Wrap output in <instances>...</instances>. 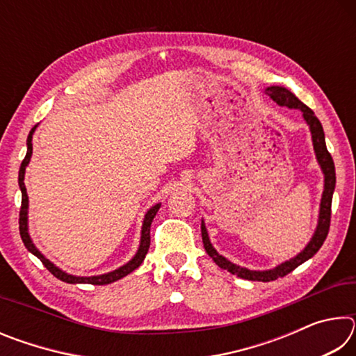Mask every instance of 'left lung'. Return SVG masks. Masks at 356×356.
<instances>
[{
    "mask_svg": "<svg viewBox=\"0 0 356 356\" xmlns=\"http://www.w3.org/2000/svg\"><path fill=\"white\" fill-rule=\"evenodd\" d=\"M267 94L272 97L276 104L281 106H289V108H298V110L303 111V116L308 122L311 134H312V144H314V150L317 155L318 163L322 166V171L325 174V190L322 195V202H321V216H318V226L317 231L312 237L308 246L300 252L298 256H295L291 261H287L284 264L278 265V267L273 270H265V272H254V270H248V268H242L238 265L229 262L226 257L220 256L216 250L212 246L207 236V229L204 226V222L201 225V232H202V243L204 248H206L207 254L213 259L215 264L221 267L222 270H227L232 275H237L243 280H250V281H262V282H268V281H275L278 278H282L287 273H291L292 270H295L303 262L308 261L316 252L321 250V246L323 245L325 238L328 236L330 231V221H331V201H333V191H334V185H336V171H334V161L331 159V154L328 152L327 144H325V135H323V129L321 120L317 119L314 111L311 108L306 106L303 102H300L295 95L289 91L286 88L281 86H272L267 88Z\"/></svg>",
    "mask_w": 356,
    "mask_h": 356,
    "instance_id": "left-lung-1",
    "label": "left lung"
}]
</instances>
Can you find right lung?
<instances>
[{
    "instance_id": "1",
    "label": "right lung",
    "mask_w": 356,
    "mask_h": 356,
    "mask_svg": "<svg viewBox=\"0 0 356 356\" xmlns=\"http://www.w3.org/2000/svg\"><path fill=\"white\" fill-rule=\"evenodd\" d=\"M35 130V125L31 129L28 135V150H26V155L25 159L22 161V166H20V171H19V185H20V190H22V207H20V216H19V229H20V236L23 243L28 248L29 252H33L35 257L40 259V262L44 264V267L50 272L53 276H56L58 280H61L64 282H69V284H94V286H105V284H110V282L118 281L120 278H124V276H127L129 273L134 272L136 270L140 265L143 264L144 257H146L147 251H149V245H150V225H152V220L154 216L156 215L160 209V204H156L152 209L149 210L146 213V218H144L143 222V231H141V243H140V250L135 254V257L131 259L129 264H125L124 267H120L118 270H114V272H110L106 275H100V276H89V278H83V276H74V275H67L63 270H59L58 267H55L48 259H45L44 256L40 254V251L35 248L33 245L31 238H29V234H28V218H26V213H28V195H26V186H25V170L29 163V159H31V154H33V134Z\"/></svg>"
}]
</instances>
